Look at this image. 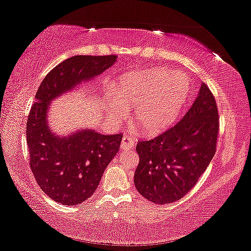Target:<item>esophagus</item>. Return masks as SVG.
<instances>
[{"label": "esophagus", "mask_w": 251, "mask_h": 251, "mask_svg": "<svg viewBox=\"0 0 251 251\" xmlns=\"http://www.w3.org/2000/svg\"><path fill=\"white\" fill-rule=\"evenodd\" d=\"M134 147V141H131V138L127 137V136H124L123 137V141L121 144V148L123 151H128L131 150Z\"/></svg>", "instance_id": "34e87169"}]
</instances>
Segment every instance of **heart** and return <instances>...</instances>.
I'll return each instance as SVG.
<instances>
[{"label":"heart","mask_w":251,"mask_h":251,"mask_svg":"<svg viewBox=\"0 0 251 251\" xmlns=\"http://www.w3.org/2000/svg\"><path fill=\"white\" fill-rule=\"evenodd\" d=\"M114 95L104 106L110 117L116 121L125 117L122 104L135 107V124L142 133L156 135L180 115L189 95V80L179 72L155 67L123 76L114 87Z\"/></svg>","instance_id":"heart-1"}]
</instances>
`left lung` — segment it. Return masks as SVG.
<instances>
[{
  "label": "left lung",
  "instance_id": "left-lung-1",
  "mask_svg": "<svg viewBox=\"0 0 251 251\" xmlns=\"http://www.w3.org/2000/svg\"><path fill=\"white\" fill-rule=\"evenodd\" d=\"M218 130L217 104L202 83L180 122L155 138L137 143L139 163L134 182L138 193L158 205L184 197L214 157Z\"/></svg>",
  "mask_w": 251,
  "mask_h": 251
}]
</instances>
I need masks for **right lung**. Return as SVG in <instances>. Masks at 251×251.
I'll return each instance as SVG.
<instances>
[{"label":"right lung","mask_w":251,"mask_h":251,"mask_svg":"<svg viewBox=\"0 0 251 251\" xmlns=\"http://www.w3.org/2000/svg\"><path fill=\"white\" fill-rule=\"evenodd\" d=\"M116 55H76L63 61L41 83L26 122L29 167L41 189L58 203L75 206L94 194L105 168L120 151L122 134L78 129L58 136L50 129V101L109 69Z\"/></svg>","instance_id":"1"}]
</instances>
